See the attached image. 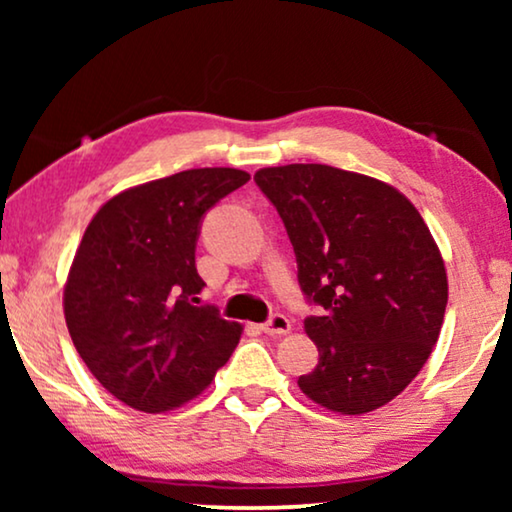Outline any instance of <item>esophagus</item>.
<instances>
[{
  "mask_svg": "<svg viewBox=\"0 0 512 512\" xmlns=\"http://www.w3.org/2000/svg\"><path fill=\"white\" fill-rule=\"evenodd\" d=\"M263 333L272 335V338H279V335H286L291 331V321L284 317V314H272V317L261 326Z\"/></svg>",
  "mask_w": 512,
  "mask_h": 512,
  "instance_id": "34e87169",
  "label": "esophagus"
}]
</instances>
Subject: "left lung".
I'll return each mask as SVG.
<instances>
[{"instance_id":"obj_1","label":"left lung","mask_w":512,"mask_h":512,"mask_svg":"<svg viewBox=\"0 0 512 512\" xmlns=\"http://www.w3.org/2000/svg\"><path fill=\"white\" fill-rule=\"evenodd\" d=\"M256 186L293 244L319 349L298 377L307 398L342 415L382 408L415 380L447 305L443 256L415 205L394 186L331 165L265 167Z\"/></svg>"}]
</instances>
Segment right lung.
Returning a JSON list of instances; mask_svg holds the SVG:
<instances>
[{
  "mask_svg": "<svg viewBox=\"0 0 512 512\" xmlns=\"http://www.w3.org/2000/svg\"><path fill=\"white\" fill-rule=\"evenodd\" d=\"M249 181L200 167L128 188L88 223L65 286L76 352L109 394L165 412L209 387L242 326L200 303L195 244L205 214Z\"/></svg>",
  "mask_w": 512,
  "mask_h": 512,
  "instance_id": "right-lung-1",
  "label": "right lung"
}]
</instances>
